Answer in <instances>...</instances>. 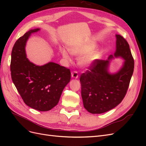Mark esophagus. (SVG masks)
<instances>
[{
    "label": "esophagus",
    "mask_w": 146,
    "mask_h": 146,
    "mask_svg": "<svg viewBox=\"0 0 146 146\" xmlns=\"http://www.w3.org/2000/svg\"><path fill=\"white\" fill-rule=\"evenodd\" d=\"M71 77L72 78H75V79H77L78 77V73L76 71H74L73 72L71 73Z\"/></svg>",
    "instance_id": "34e87169"
}]
</instances>
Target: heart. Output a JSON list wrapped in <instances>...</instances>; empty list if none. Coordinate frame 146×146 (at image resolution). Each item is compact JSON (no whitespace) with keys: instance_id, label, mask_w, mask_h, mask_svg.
Returning <instances> with one entry per match:
<instances>
[{"instance_id":"1","label":"heart","mask_w":146,"mask_h":146,"mask_svg":"<svg viewBox=\"0 0 146 146\" xmlns=\"http://www.w3.org/2000/svg\"><path fill=\"white\" fill-rule=\"evenodd\" d=\"M96 48V44H90L84 46H74L69 48V51L70 54L75 56H81L78 60V64L83 68H89L94 64L98 60L100 54L99 52H92ZM60 53L63 58L68 63L71 62L72 59L69 52L64 48H60Z\"/></svg>"}]
</instances>
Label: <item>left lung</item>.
Segmentation results:
<instances>
[{
  "mask_svg": "<svg viewBox=\"0 0 146 146\" xmlns=\"http://www.w3.org/2000/svg\"><path fill=\"white\" fill-rule=\"evenodd\" d=\"M116 51L108 60H96L89 70L81 75L82 98L83 106L92 114L110 111L120 104L126 94L134 69V60L129 44L116 35ZM114 58L125 60L116 73L109 71L110 61Z\"/></svg>",
  "mask_w": 146,
  "mask_h": 146,
  "instance_id": "8db88e82",
  "label": "left lung"
}]
</instances>
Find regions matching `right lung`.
<instances>
[{
	"label": "right lung",
	"instance_id": "1",
	"mask_svg": "<svg viewBox=\"0 0 146 146\" xmlns=\"http://www.w3.org/2000/svg\"><path fill=\"white\" fill-rule=\"evenodd\" d=\"M26 32L15 42L11 52V78L25 104L33 109L46 111L58 104L65 86L70 80L69 69L54 62L36 65L27 58L26 43L31 35Z\"/></svg>",
	"mask_w": 146,
	"mask_h": 146
}]
</instances>
